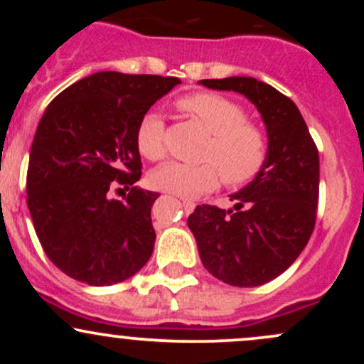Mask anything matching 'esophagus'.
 I'll return each mask as SVG.
<instances>
[{
	"label": "esophagus",
	"mask_w": 364,
	"mask_h": 364,
	"mask_svg": "<svg viewBox=\"0 0 364 364\" xmlns=\"http://www.w3.org/2000/svg\"><path fill=\"white\" fill-rule=\"evenodd\" d=\"M183 208H185L186 214H190V212H193L195 203L193 202H188V200H183Z\"/></svg>",
	"instance_id": "obj_1"
}]
</instances>
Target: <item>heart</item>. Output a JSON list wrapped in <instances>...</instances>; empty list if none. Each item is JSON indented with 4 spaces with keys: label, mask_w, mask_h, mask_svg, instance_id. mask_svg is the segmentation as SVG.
<instances>
[{
    "label": "heart",
    "mask_w": 364,
    "mask_h": 364,
    "mask_svg": "<svg viewBox=\"0 0 364 364\" xmlns=\"http://www.w3.org/2000/svg\"><path fill=\"white\" fill-rule=\"evenodd\" d=\"M176 106L210 133L202 154V161L207 162L200 166L168 162L150 174V186L166 193L196 196L214 190L220 176L229 186L245 185L258 176L269 152L267 136L260 127L246 119L240 104L212 92H198L179 99ZM136 147L149 161L164 157L166 129L157 112L141 118Z\"/></svg>",
    "instance_id": "b5f03b06"
}]
</instances>
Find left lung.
<instances>
[{"label": "left lung", "instance_id": "left-lung-1", "mask_svg": "<svg viewBox=\"0 0 364 364\" xmlns=\"http://www.w3.org/2000/svg\"><path fill=\"white\" fill-rule=\"evenodd\" d=\"M200 83L250 99L265 123L269 152L258 176L231 195L235 210L196 205L188 228L214 277L237 287L262 286L289 269L315 229L318 149L296 104L269 83L252 77Z\"/></svg>", "mask_w": 364, "mask_h": 364}]
</instances>
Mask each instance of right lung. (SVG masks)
<instances>
[{
    "label": "right lung",
    "instance_id": "add662e5",
    "mask_svg": "<svg viewBox=\"0 0 364 364\" xmlns=\"http://www.w3.org/2000/svg\"><path fill=\"white\" fill-rule=\"evenodd\" d=\"M176 77L99 72L53 99L37 127L27 205L46 255L66 275L111 286L135 275L154 252L150 208L159 196L141 176L136 128ZM112 187L129 190L111 200Z\"/></svg>",
    "mask_w": 364,
    "mask_h": 364
}]
</instances>
